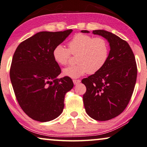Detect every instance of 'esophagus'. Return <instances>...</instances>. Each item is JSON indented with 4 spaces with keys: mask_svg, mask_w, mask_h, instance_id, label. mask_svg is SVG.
<instances>
[{
    "mask_svg": "<svg viewBox=\"0 0 147 147\" xmlns=\"http://www.w3.org/2000/svg\"><path fill=\"white\" fill-rule=\"evenodd\" d=\"M73 82H74V84L75 85H77L78 84H80L81 82V80H73Z\"/></svg>",
    "mask_w": 147,
    "mask_h": 147,
    "instance_id": "obj_1",
    "label": "esophagus"
}]
</instances>
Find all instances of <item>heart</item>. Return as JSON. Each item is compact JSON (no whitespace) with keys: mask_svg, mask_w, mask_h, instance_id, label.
Returning <instances> with one entry per match:
<instances>
[{"mask_svg":"<svg viewBox=\"0 0 147 147\" xmlns=\"http://www.w3.org/2000/svg\"><path fill=\"white\" fill-rule=\"evenodd\" d=\"M67 46L68 48L61 44L56 46L53 49L52 56L58 65H65L71 55H77V64L65 67L63 71L65 76L72 78H80L88 73H97L103 68L109 57V44L103 37L78 34L68 42Z\"/></svg>","mask_w":147,"mask_h":147,"instance_id":"1","label":"heart"}]
</instances>
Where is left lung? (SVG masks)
<instances>
[{
  "label": "left lung",
  "instance_id": "left-lung-1",
  "mask_svg": "<svg viewBox=\"0 0 147 147\" xmlns=\"http://www.w3.org/2000/svg\"><path fill=\"white\" fill-rule=\"evenodd\" d=\"M93 34L106 38L110 51L103 68L82 80L86 87L83 100L89 117L97 121H107L119 115L129 104L137 80V63L125 40L103 30H93Z\"/></svg>",
  "mask_w": 147,
  "mask_h": 147
}]
</instances>
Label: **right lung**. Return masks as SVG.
Segmentation results:
<instances>
[{
    "label": "right lung",
    "mask_w": 147,
    "mask_h": 147,
    "mask_svg": "<svg viewBox=\"0 0 147 147\" xmlns=\"http://www.w3.org/2000/svg\"><path fill=\"white\" fill-rule=\"evenodd\" d=\"M71 32H40L16 49L10 81L21 109L34 120L47 122L58 117L63 111L65 94L74 87L68 76L57 78L61 69L52 56L55 46Z\"/></svg>",
    "instance_id": "right-lung-1"
}]
</instances>
